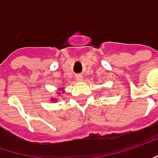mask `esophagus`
<instances>
[{
    "label": "esophagus",
    "instance_id": "1",
    "mask_svg": "<svg viewBox=\"0 0 158 158\" xmlns=\"http://www.w3.org/2000/svg\"><path fill=\"white\" fill-rule=\"evenodd\" d=\"M75 79H76V81H77V82H82V81L84 80L82 75H77V76L75 77Z\"/></svg>",
    "mask_w": 158,
    "mask_h": 158
}]
</instances>
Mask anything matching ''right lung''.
Instances as JSON below:
<instances>
[{
	"mask_svg": "<svg viewBox=\"0 0 158 158\" xmlns=\"http://www.w3.org/2000/svg\"><path fill=\"white\" fill-rule=\"evenodd\" d=\"M64 93V88H59L58 89V91L56 92V95L57 97H54V98H50V101L52 102H56L57 101H58V96L60 95V94H62Z\"/></svg>",
	"mask_w": 158,
	"mask_h": 158,
	"instance_id": "1",
	"label": "right lung"
}]
</instances>
